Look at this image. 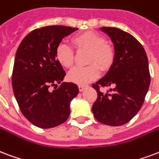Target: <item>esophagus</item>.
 Here are the masks:
<instances>
[{
    "label": "esophagus",
    "instance_id": "esophagus-1",
    "mask_svg": "<svg viewBox=\"0 0 159 159\" xmlns=\"http://www.w3.org/2000/svg\"><path fill=\"white\" fill-rule=\"evenodd\" d=\"M85 88H86V86H82V85H79L78 86V89H79L80 92H82L85 89Z\"/></svg>",
    "mask_w": 159,
    "mask_h": 159
}]
</instances>
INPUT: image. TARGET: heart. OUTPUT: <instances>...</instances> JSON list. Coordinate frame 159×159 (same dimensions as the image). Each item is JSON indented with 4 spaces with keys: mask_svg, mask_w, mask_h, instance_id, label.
<instances>
[{
    "mask_svg": "<svg viewBox=\"0 0 159 159\" xmlns=\"http://www.w3.org/2000/svg\"><path fill=\"white\" fill-rule=\"evenodd\" d=\"M71 42L77 52H88L87 64L89 66L76 67L68 73L70 82L85 85L99 77L100 70L107 71L112 67L116 58V49L105 37L93 31H84L74 36ZM57 62L65 68H71L75 61L74 51L64 43H59L55 50Z\"/></svg>",
    "mask_w": 159,
    "mask_h": 159,
    "instance_id": "obj_1",
    "label": "heart"
}]
</instances>
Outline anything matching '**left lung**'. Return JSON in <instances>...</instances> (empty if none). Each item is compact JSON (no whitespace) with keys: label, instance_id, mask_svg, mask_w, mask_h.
<instances>
[{"label":"left lung","instance_id":"8db88e82","mask_svg":"<svg viewBox=\"0 0 159 159\" xmlns=\"http://www.w3.org/2000/svg\"><path fill=\"white\" fill-rule=\"evenodd\" d=\"M116 49L112 67L102 79L92 86L98 93L92 111L101 123L121 126L128 123L143 104L150 84L148 61L143 47L138 40L121 29L102 27ZM113 86L106 93L101 87Z\"/></svg>","mask_w":159,"mask_h":159}]
</instances>
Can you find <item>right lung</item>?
I'll return each mask as SVG.
<instances>
[{"mask_svg":"<svg viewBox=\"0 0 159 159\" xmlns=\"http://www.w3.org/2000/svg\"><path fill=\"white\" fill-rule=\"evenodd\" d=\"M76 30L65 26L35 29L17 48L11 75L13 93L21 113L38 128H55L65 123L71 112L70 102L78 94L73 82L57 86L66 72L55 57L57 46Z\"/></svg>","mask_w":159,"mask_h":159,"instance_id":"add662e5","label":"right lung"}]
</instances>
